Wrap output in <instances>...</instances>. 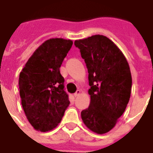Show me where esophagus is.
Here are the masks:
<instances>
[{
    "label": "esophagus",
    "instance_id": "1",
    "mask_svg": "<svg viewBox=\"0 0 153 153\" xmlns=\"http://www.w3.org/2000/svg\"><path fill=\"white\" fill-rule=\"evenodd\" d=\"M80 93H81V91H80V90H77L76 92L74 93V97H78V96H79V95Z\"/></svg>",
    "mask_w": 153,
    "mask_h": 153
}]
</instances>
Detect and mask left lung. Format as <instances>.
<instances>
[{"label": "left lung", "mask_w": 153, "mask_h": 153, "mask_svg": "<svg viewBox=\"0 0 153 153\" xmlns=\"http://www.w3.org/2000/svg\"><path fill=\"white\" fill-rule=\"evenodd\" d=\"M88 71L90 104L81 112L84 125L98 134L111 130L125 112L132 76L126 58L112 41L103 35L75 40Z\"/></svg>", "instance_id": "left-lung-1"}]
</instances>
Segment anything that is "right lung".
Returning <instances> with one entry per match:
<instances>
[{"mask_svg":"<svg viewBox=\"0 0 153 153\" xmlns=\"http://www.w3.org/2000/svg\"><path fill=\"white\" fill-rule=\"evenodd\" d=\"M72 45V40L60 38L45 41L19 74L22 106L28 122L38 131L56 128L70 104L60 67Z\"/></svg>","mask_w":153,"mask_h":153,"instance_id":"right-lung-1","label":"right lung"}]
</instances>
